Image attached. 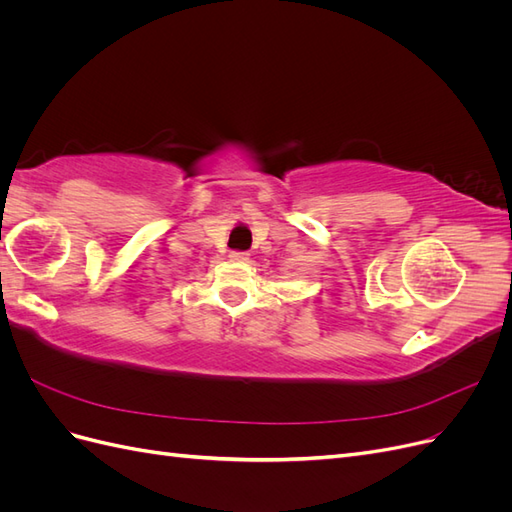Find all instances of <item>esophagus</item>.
Instances as JSON below:
<instances>
[{"instance_id": "esophagus-1", "label": "esophagus", "mask_w": 512, "mask_h": 512, "mask_svg": "<svg viewBox=\"0 0 512 512\" xmlns=\"http://www.w3.org/2000/svg\"><path fill=\"white\" fill-rule=\"evenodd\" d=\"M228 258L235 260V262H247V260H250V254H247V252H230Z\"/></svg>"}]
</instances>
